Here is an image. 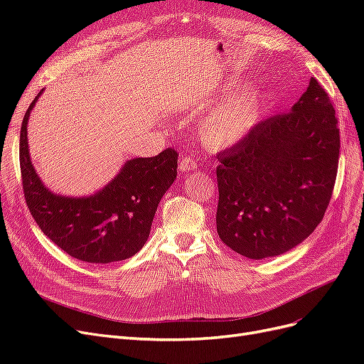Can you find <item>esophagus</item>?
Listing matches in <instances>:
<instances>
[{
	"label": "esophagus",
	"instance_id": "1",
	"mask_svg": "<svg viewBox=\"0 0 364 364\" xmlns=\"http://www.w3.org/2000/svg\"><path fill=\"white\" fill-rule=\"evenodd\" d=\"M194 168H197V162H196V159H194L191 155L182 156V158L179 159V170H181L182 173L191 171V170H194Z\"/></svg>",
	"mask_w": 364,
	"mask_h": 364
}]
</instances>
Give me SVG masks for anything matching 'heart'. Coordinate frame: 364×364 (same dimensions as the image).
<instances>
[{
	"instance_id": "heart-1",
	"label": "heart",
	"mask_w": 364,
	"mask_h": 364,
	"mask_svg": "<svg viewBox=\"0 0 364 364\" xmlns=\"http://www.w3.org/2000/svg\"><path fill=\"white\" fill-rule=\"evenodd\" d=\"M222 97L223 100L209 109L199 127L202 139L214 149H226L245 139L258 124L262 111V92L257 86L237 90L235 83H229Z\"/></svg>"
}]
</instances>
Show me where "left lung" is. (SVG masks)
Returning a JSON list of instances; mask_svg holds the SVG:
<instances>
[{
    "instance_id": "8db88e82",
    "label": "left lung",
    "mask_w": 364,
    "mask_h": 364,
    "mask_svg": "<svg viewBox=\"0 0 364 364\" xmlns=\"http://www.w3.org/2000/svg\"><path fill=\"white\" fill-rule=\"evenodd\" d=\"M336 111L316 79L290 112L261 121L217 155V232L252 259L281 255L322 222L336 183Z\"/></svg>"
}]
</instances>
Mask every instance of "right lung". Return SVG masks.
<instances>
[{
  "label": "right lung",
  "instance_id": "obj_1",
  "mask_svg": "<svg viewBox=\"0 0 364 364\" xmlns=\"http://www.w3.org/2000/svg\"><path fill=\"white\" fill-rule=\"evenodd\" d=\"M21 126L19 164L26 202L35 222L54 245L85 262L107 264L134 257L150 234L162 196L178 176V151L129 159L115 178L91 196L71 197L50 191L33 167L27 123Z\"/></svg>",
  "mask_w": 364,
  "mask_h": 364
}]
</instances>
